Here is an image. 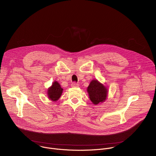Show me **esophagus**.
Segmentation results:
<instances>
[{
	"label": "esophagus",
	"instance_id": "esophagus-1",
	"mask_svg": "<svg viewBox=\"0 0 156 156\" xmlns=\"http://www.w3.org/2000/svg\"><path fill=\"white\" fill-rule=\"evenodd\" d=\"M78 86H79V84L75 82H73L72 83V87H77Z\"/></svg>",
	"mask_w": 156,
	"mask_h": 156
}]
</instances>
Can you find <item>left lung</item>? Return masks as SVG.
<instances>
[{
	"mask_svg": "<svg viewBox=\"0 0 156 156\" xmlns=\"http://www.w3.org/2000/svg\"><path fill=\"white\" fill-rule=\"evenodd\" d=\"M87 91L90 100L95 105L104 102L108 94L107 88L97 80H93L90 82Z\"/></svg>",
	"mask_w": 156,
	"mask_h": 156,
	"instance_id": "obj_1",
	"label": "left lung"
}]
</instances>
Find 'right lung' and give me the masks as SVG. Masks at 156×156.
<instances>
[{
  "label": "right lung",
  "instance_id": "add662e5",
  "mask_svg": "<svg viewBox=\"0 0 156 156\" xmlns=\"http://www.w3.org/2000/svg\"><path fill=\"white\" fill-rule=\"evenodd\" d=\"M63 92V89L57 81H54L52 86L48 89V95L50 100L57 101L61 96Z\"/></svg>",
  "mask_w": 156,
  "mask_h": 156
}]
</instances>
